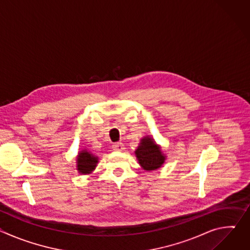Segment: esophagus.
Segmentation results:
<instances>
[{"mask_svg":"<svg viewBox=\"0 0 250 250\" xmlns=\"http://www.w3.org/2000/svg\"><path fill=\"white\" fill-rule=\"evenodd\" d=\"M125 148V146L123 142H117V144L113 145V149L116 151H122Z\"/></svg>","mask_w":250,"mask_h":250,"instance_id":"1","label":"esophagus"}]
</instances>
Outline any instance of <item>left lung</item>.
Returning a JSON list of instances; mask_svg holds the SVG:
<instances>
[{"label": "left lung", "instance_id": "8db88e82", "mask_svg": "<svg viewBox=\"0 0 250 250\" xmlns=\"http://www.w3.org/2000/svg\"><path fill=\"white\" fill-rule=\"evenodd\" d=\"M134 153L139 165L146 171L160 168L166 158L160 146L155 144L154 139L150 136H145L140 139V144Z\"/></svg>", "mask_w": 250, "mask_h": 250}]
</instances>
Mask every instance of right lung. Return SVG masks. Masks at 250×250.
Masks as SVG:
<instances>
[{"label":"right lung","mask_w":250,"mask_h":250,"mask_svg":"<svg viewBox=\"0 0 250 250\" xmlns=\"http://www.w3.org/2000/svg\"><path fill=\"white\" fill-rule=\"evenodd\" d=\"M99 158L94 155L91 151L83 149L78 153L77 156V170L80 174H91L98 163Z\"/></svg>","instance_id":"add662e5"}]
</instances>
